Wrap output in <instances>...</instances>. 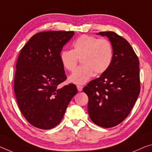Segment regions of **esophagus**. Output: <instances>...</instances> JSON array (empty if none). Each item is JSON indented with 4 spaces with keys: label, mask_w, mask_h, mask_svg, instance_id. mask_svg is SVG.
<instances>
[{
    "label": "esophagus",
    "mask_w": 152,
    "mask_h": 152,
    "mask_svg": "<svg viewBox=\"0 0 152 152\" xmlns=\"http://www.w3.org/2000/svg\"><path fill=\"white\" fill-rule=\"evenodd\" d=\"M77 88H78V91H83V86L82 85H77Z\"/></svg>",
    "instance_id": "esophagus-1"
}]
</instances>
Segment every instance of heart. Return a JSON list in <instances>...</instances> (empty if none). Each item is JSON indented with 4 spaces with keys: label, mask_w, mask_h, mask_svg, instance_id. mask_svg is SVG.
Listing matches in <instances>:
<instances>
[{
    "label": "heart",
    "mask_w": 152,
    "mask_h": 152,
    "mask_svg": "<svg viewBox=\"0 0 152 152\" xmlns=\"http://www.w3.org/2000/svg\"><path fill=\"white\" fill-rule=\"evenodd\" d=\"M81 59L83 65L77 67L69 76L72 83L82 85L86 83L94 74L106 72L113 59V47L107 39L81 36L74 42L72 50L60 53V61L65 69L72 71Z\"/></svg>",
    "instance_id": "obj_1"
}]
</instances>
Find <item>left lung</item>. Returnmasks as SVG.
<instances>
[{"instance_id": "8db88e82", "label": "left lung", "mask_w": 152, "mask_h": 152, "mask_svg": "<svg viewBox=\"0 0 152 152\" xmlns=\"http://www.w3.org/2000/svg\"><path fill=\"white\" fill-rule=\"evenodd\" d=\"M107 37L113 47V59L106 72L83 88L88 97L91 120L103 128L123 121L140 93L139 61L129 42L114 32L97 33Z\"/></svg>"}]
</instances>
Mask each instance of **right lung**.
Returning <instances> with one entry per match:
<instances>
[{
	"instance_id": "1",
	"label": "right lung",
	"mask_w": 152,
	"mask_h": 152,
	"mask_svg": "<svg viewBox=\"0 0 152 152\" xmlns=\"http://www.w3.org/2000/svg\"><path fill=\"white\" fill-rule=\"evenodd\" d=\"M74 34L73 31L38 32L19 55L14 78L16 99L21 114L38 129L56 126L78 91L74 84L58 86L67 78L60 53Z\"/></svg>"
}]
</instances>
